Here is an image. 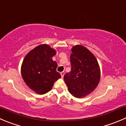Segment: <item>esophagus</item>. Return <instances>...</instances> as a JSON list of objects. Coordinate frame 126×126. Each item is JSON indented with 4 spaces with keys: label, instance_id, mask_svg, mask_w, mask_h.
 Returning a JSON list of instances; mask_svg holds the SVG:
<instances>
[{
    "label": "esophagus",
    "instance_id": "obj_1",
    "mask_svg": "<svg viewBox=\"0 0 126 126\" xmlns=\"http://www.w3.org/2000/svg\"><path fill=\"white\" fill-rule=\"evenodd\" d=\"M60 74H61V76H62V78H63V76H64V71L61 72V73H60Z\"/></svg>",
    "mask_w": 126,
    "mask_h": 126
}]
</instances>
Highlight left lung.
Returning <instances> with one entry per match:
<instances>
[{
    "label": "left lung",
    "instance_id": "1",
    "mask_svg": "<svg viewBox=\"0 0 126 126\" xmlns=\"http://www.w3.org/2000/svg\"><path fill=\"white\" fill-rule=\"evenodd\" d=\"M70 56L71 70L64 76L68 91L76 98H82L92 92L100 79L97 58L86 47L73 46Z\"/></svg>",
    "mask_w": 126,
    "mask_h": 126
}]
</instances>
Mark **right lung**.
<instances>
[{"mask_svg":"<svg viewBox=\"0 0 126 126\" xmlns=\"http://www.w3.org/2000/svg\"><path fill=\"white\" fill-rule=\"evenodd\" d=\"M56 50L47 44L35 47L24 57L21 67L22 78L26 85L37 94L42 95L52 89L61 78L57 71V63L52 60Z\"/></svg>","mask_w":126,"mask_h":126,"instance_id":"obj_1","label":"right lung"}]
</instances>
